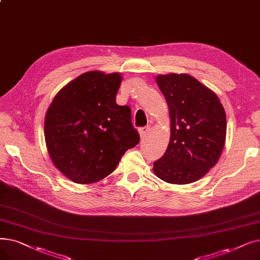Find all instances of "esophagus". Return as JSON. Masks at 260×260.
Listing matches in <instances>:
<instances>
[{"mask_svg": "<svg viewBox=\"0 0 260 260\" xmlns=\"http://www.w3.org/2000/svg\"><path fill=\"white\" fill-rule=\"evenodd\" d=\"M149 132H150V127L149 126H144V127H141L140 129H139V135H140V137L141 138H144L146 135L149 134Z\"/></svg>", "mask_w": 260, "mask_h": 260, "instance_id": "1", "label": "esophagus"}]
</instances>
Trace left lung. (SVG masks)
<instances>
[{
	"label": "left lung",
	"instance_id": "8db88e82",
	"mask_svg": "<svg viewBox=\"0 0 260 260\" xmlns=\"http://www.w3.org/2000/svg\"><path fill=\"white\" fill-rule=\"evenodd\" d=\"M170 114L171 136L154 174L169 184L199 180L216 166L226 138V115L219 98L189 74L156 76Z\"/></svg>",
	"mask_w": 260,
	"mask_h": 260
}]
</instances>
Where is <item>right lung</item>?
Listing matches in <instances>:
<instances>
[{
    "label": "right lung",
    "mask_w": 260,
    "mask_h": 260,
    "mask_svg": "<svg viewBox=\"0 0 260 260\" xmlns=\"http://www.w3.org/2000/svg\"><path fill=\"white\" fill-rule=\"evenodd\" d=\"M120 73L89 71L61 88L44 118V138L51 160L76 184L105 178L121 157L140 140L128 106L116 96Z\"/></svg>",
    "instance_id": "add662e5"
}]
</instances>
